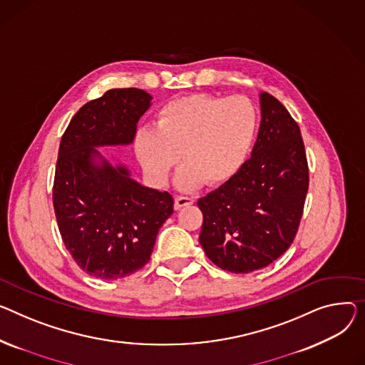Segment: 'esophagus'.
Instances as JSON below:
<instances>
[{
  "label": "esophagus",
  "instance_id": "esophagus-1",
  "mask_svg": "<svg viewBox=\"0 0 365 365\" xmlns=\"http://www.w3.org/2000/svg\"><path fill=\"white\" fill-rule=\"evenodd\" d=\"M192 204H193V198H189V197H176L175 198V210H180V208L192 205Z\"/></svg>",
  "mask_w": 365,
  "mask_h": 365
}]
</instances>
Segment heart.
<instances>
[{"label": "heart", "instance_id": "b5f03b06", "mask_svg": "<svg viewBox=\"0 0 365 365\" xmlns=\"http://www.w3.org/2000/svg\"><path fill=\"white\" fill-rule=\"evenodd\" d=\"M257 111L244 96L207 93L179 96L157 113V128L135 133L133 148L145 173L165 185L179 163L178 183L185 190L232 179L244 165L255 139Z\"/></svg>", "mask_w": 365, "mask_h": 365}]
</instances>
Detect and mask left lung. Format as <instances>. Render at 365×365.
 <instances>
[{"label":"left lung","instance_id":"obj_1","mask_svg":"<svg viewBox=\"0 0 365 365\" xmlns=\"http://www.w3.org/2000/svg\"><path fill=\"white\" fill-rule=\"evenodd\" d=\"M261 123L251 158L198 201L200 244L230 273L264 269L292 245L308 190L301 130L280 101L259 93Z\"/></svg>","mask_w":365,"mask_h":365}]
</instances>
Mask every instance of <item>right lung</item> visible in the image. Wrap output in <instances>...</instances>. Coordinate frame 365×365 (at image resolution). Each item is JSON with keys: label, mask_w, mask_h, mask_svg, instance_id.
<instances>
[{"label": "right lung", "mask_w": 365, "mask_h": 365, "mask_svg": "<svg viewBox=\"0 0 365 365\" xmlns=\"http://www.w3.org/2000/svg\"><path fill=\"white\" fill-rule=\"evenodd\" d=\"M153 96L110 89L70 120L58 150L53 202L67 251L88 274L115 280L150 261L160 227L173 214L168 192L130 178L96 148L130 145Z\"/></svg>", "instance_id": "obj_1"}]
</instances>
